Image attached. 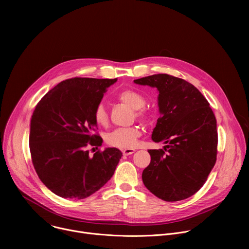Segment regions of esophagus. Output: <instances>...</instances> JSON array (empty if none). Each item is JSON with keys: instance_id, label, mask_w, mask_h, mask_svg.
<instances>
[{"instance_id": "esophagus-1", "label": "esophagus", "mask_w": 249, "mask_h": 249, "mask_svg": "<svg viewBox=\"0 0 249 249\" xmlns=\"http://www.w3.org/2000/svg\"><path fill=\"white\" fill-rule=\"evenodd\" d=\"M122 153H123V155H125V156H129V155L134 154V153H135V150H134V149H123V150H122Z\"/></svg>"}]
</instances>
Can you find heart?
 I'll return each instance as SVG.
<instances>
[{"mask_svg":"<svg viewBox=\"0 0 249 249\" xmlns=\"http://www.w3.org/2000/svg\"><path fill=\"white\" fill-rule=\"evenodd\" d=\"M117 99L120 102L130 106L131 108L135 109L136 117L139 120L143 122H148L150 120V112L143 107L146 103V99L141 92L134 89H124L117 94ZM94 119L96 123L101 126H105L108 123V113L102 103L96 106L94 110ZM140 136L141 130L138 126L118 128L107 135L106 142L113 147L130 149L136 146Z\"/></svg>","mask_w":249,"mask_h":249,"instance_id":"obj_1","label":"heart"}]
</instances>
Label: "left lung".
Returning <instances> with one entry per match:
<instances>
[{
    "instance_id": "1",
    "label": "left lung",
    "mask_w": 249,
    "mask_h": 249,
    "mask_svg": "<svg viewBox=\"0 0 249 249\" xmlns=\"http://www.w3.org/2000/svg\"><path fill=\"white\" fill-rule=\"evenodd\" d=\"M157 88L160 116L153 131L160 150L142 173L145 186L166 202L184 200L206 182L217 160V120L208 100L190 83L167 74L134 81Z\"/></svg>"
}]
</instances>
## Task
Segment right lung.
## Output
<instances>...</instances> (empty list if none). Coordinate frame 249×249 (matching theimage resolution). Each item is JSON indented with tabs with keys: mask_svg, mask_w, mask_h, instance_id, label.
Returning a JSON list of instances; mask_svg holds the SVG:
<instances>
[{
	"mask_svg": "<svg viewBox=\"0 0 249 249\" xmlns=\"http://www.w3.org/2000/svg\"><path fill=\"white\" fill-rule=\"evenodd\" d=\"M117 79L72 78L58 84L37 103L30 120L29 150L35 171L53 193L85 199L107 182L122 157L116 148L97 151L94 110Z\"/></svg>",
	"mask_w": 249,
	"mask_h": 249,
	"instance_id": "add662e5",
	"label": "right lung"
}]
</instances>
